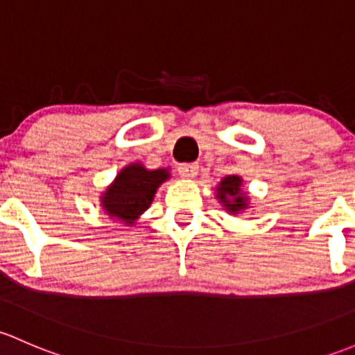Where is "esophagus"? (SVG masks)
Here are the masks:
<instances>
[{
  "mask_svg": "<svg viewBox=\"0 0 355 355\" xmlns=\"http://www.w3.org/2000/svg\"><path fill=\"white\" fill-rule=\"evenodd\" d=\"M178 173L179 176L184 178V179H193L198 174V164L195 162H186V164H179L178 166Z\"/></svg>",
  "mask_w": 355,
  "mask_h": 355,
  "instance_id": "esophagus-1",
  "label": "esophagus"
}]
</instances>
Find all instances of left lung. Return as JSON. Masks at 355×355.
Returning a JSON list of instances; mask_svg holds the SVG:
<instances>
[{
    "mask_svg": "<svg viewBox=\"0 0 355 355\" xmlns=\"http://www.w3.org/2000/svg\"><path fill=\"white\" fill-rule=\"evenodd\" d=\"M241 186H243V179L239 176H225L217 186L218 202L231 214H239V211L246 210L250 205L246 193H243Z\"/></svg>",
    "mask_w": 355,
    "mask_h": 355,
    "instance_id": "obj_1",
    "label": "left lung"
}]
</instances>
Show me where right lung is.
I'll return each mask as SVG.
<instances>
[{"label": "right lung", "instance_id": "1", "mask_svg": "<svg viewBox=\"0 0 355 355\" xmlns=\"http://www.w3.org/2000/svg\"><path fill=\"white\" fill-rule=\"evenodd\" d=\"M169 176L167 169L148 171L140 162L130 164L119 171L112 184L101 196L102 208L109 217L133 225L152 205L157 188Z\"/></svg>", "mask_w": 355, "mask_h": 355}]
</instances>
